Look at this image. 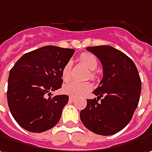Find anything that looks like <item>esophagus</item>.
Masks as SVG:
<instances>
[{
	"instance_id": "obj_1",
	"label": "esophagus",
	"mask_w": 152,
	"mask_h": 152,
	"mask_svg": "<svg viewBox=\"0 0 152 152\" xmlns=\"http://www.w3.org/2000/svg\"><path fill=\"white\" fill-rule=\"evenodd\" d=\"M75 99H76V98H75L74 97H72V96H71V97H69V101H70L71 102H74V101H75Z\"/></svg>"
}]
</instances>
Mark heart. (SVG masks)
<instances>
[{
	"label": "heart",
	"instance_id": "heart-1",
	"mask_svg": "<svg viewBox=\"0 0 152 152\" xmlns=\"http://www.w3.org/2000/svg\"><path fill=\"white\" fill-rule=\"evenodd\" d=\"M81 62L86 66V68L90 71H94L97 67L98 62L97 58L90 53H83L80 56ZM71 69V61L66 62V64L64 66L61 72V77L63 81H67L70 79V73ZM91 78L94 79L96 77V75L92 72L90 74ZM92 84L88 81L85 82H77V81H71L67 84H65L62 87V91L65 94L70 95L72 97H79L83 95L84 93L90 92L92 90Z\"/></svg>",
	"mask_w": 152,
	"mask_h": 152
}]
</instances>
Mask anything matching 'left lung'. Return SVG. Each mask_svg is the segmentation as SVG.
Returning a JSON list of instances; mask_svg holds the SVG:
<instances>
[{
    "mask_svg": "<svg viewBox=\"0 0 152 152\" xmlns=\"http://www.w3.org/2000/svg\"><path fill=\"white\" fill-rule=\"evenodd\" d=\"M86 50L100 60L103 76L92 92L97 98L86 100L80 118L93 133L112 135L122 130L133 117L141 92L140 77L133 60L122 51L108 45Z\"/></svg>",
    "mask_w": 152,
    "mask_h": 152,
    "instance_id": "8db88e82",
    "label": "left lung"
}]
</instances>
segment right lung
Masks as SVG:
<instances>
[{
  "instance_id": "1",
  "label": "right lung",
  "mask_w": 152,
  "mask_h": 152,
  "mask_svg": "<svg viewBox=\"0 0 152 152\" xmlns=\"http://www.w3.org/2000/svg\"><path fill=\"white\" fill-rule=\"evenodd\" d=\"M75 50L44 46L26 53L11 69L7 103L14 119L24 129L41 133L60 121L67 95L46 97L61 88V72Z\"/></svg>"
}]
</instances>
